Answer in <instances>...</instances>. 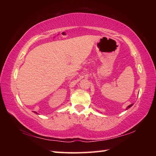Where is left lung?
Listing matches in <instances>:
<instances>
[{
  "label": "left lung",
  "instance_id": "obj_1",
  "mask_svg": "<svg viewBox=\"0 0 156 156\" xmlns=\"http://www.w3.org/2000/svg\"><path fill=\"white\" fill-rule=\"evenodd\" d=\"M132 105H133V104H131V105H129V106L127 107V108H126V109H129V108H130V107L132 106Z\"/></svg>",
  "mask_w": 156,
  "mask_h": 156
}]
</instances>
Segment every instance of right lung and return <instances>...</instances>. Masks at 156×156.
Masks as SVG:
<instances>
[{
    "instance_id": "1",
    "label": "right lung",
    "mask_w": 156,
    "mask_h": 156,
    "mask_svg": "<svg viewBox=\"0 0 156 156\" xmlns=\"http://www.w3.org/2000/svg\"><path fill=\"white\" fill-rule=\"evenodd\" d=\"M35 113H36V112H35Z\"/></svg>"
}]
</instances>
